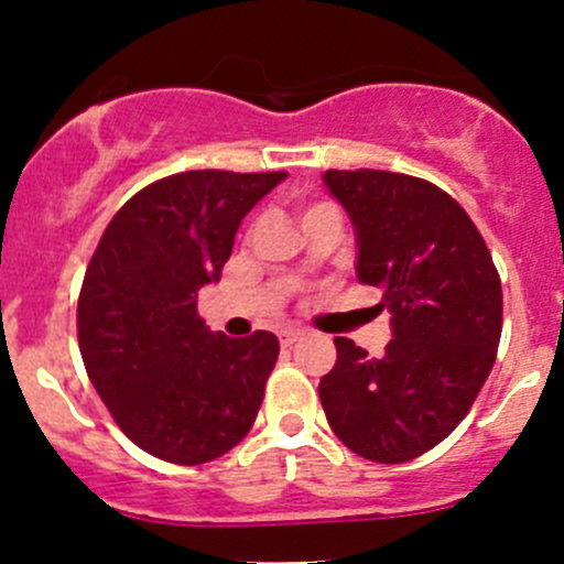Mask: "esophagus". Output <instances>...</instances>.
Returning a JSON list of instances; mask_svg holds the SVG:
<instances>
[{"instance_id": "1", "label": "esophagus", "mask_w": 564, "mask_h": 564, "mask_svg": "<svg viewBox=\"0 0 564 564\" xmlns=\"http://www.w3.org/2000/svg\"><path fill=\"white\" fill-rule=\"evenodd\" d=\"M302 337L300 329H283L281 332V346H292V343H297Z\"/></svg>"}]
</instances>
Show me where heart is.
Returning a JSON list of instances; mask_svg holds the SVG:
<instances>
[{"label":"heart","mask_w":564,"mask_h":564,"mask_svg":"<svg viewBox=\"0 0 564 564\" xmlns=\"http://www.w3.org/2000/svg\"><path fill=\"white\" fill-rule=\"evenodd\" d=\"M329 205H313V207H307L305 213H302V218H307V216H313V213H318V210H327Z\"/></svg>","instance_id":"heart-1"}]
</instances>
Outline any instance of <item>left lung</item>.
Returning a JSON list of instances; mask_svg holds the SVG:
<instances>
[{"label":"left lung","mask_w":564,"mask_h":564,"mask_svg":"<svg viewBox=\"0 0 564 564\" xmlns=\"http://www.w3.org/2000/svg\"><path fill=\"white\" fill-rule=\"evenodd\" d=\"M357 232V278L391 313L383 357L335 337L318 383L343 446L381 465L435 448L470 411L495 365L502 289L481 232L435 183L387 170H327Z\"/></svg>","instance_id":"1"}]
</instances>
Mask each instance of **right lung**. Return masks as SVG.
<instances>
[{
    "label": "right lung",
    "mask_w": 564,
    "mask_h": 564,
    "mask_svg": "<svg viewBox=\"0 0 564 564\" xmlns=\"http://www.w3.org/2000/svg\"><path fill=\"white\" fill-rule=\"evenodd\" d=\"M286 173L192 170L151 183L112 216L78 300L94 389L123 435L173 465H203L253 426L278 337L210 332L197 294L221 278L246 213Z\"/></svg>",
    "instance_id": "obj_1"
}]
</instances>
